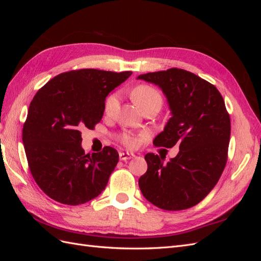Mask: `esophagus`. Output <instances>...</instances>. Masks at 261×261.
<instances>
[{
    "label": "esophagus",
    "instance_id": "obj_1",
    "mask_svg": "<svg viewBox=\"0 0 261 261\" xmlns=\"http://www.w3.org/2000/svg\"><path fill=\"white\" fill-rule=\"evenodd\" d=\"M133 158H135V154H134V153L120 152V160H122V161L129 160V159H133Z\"/></svg>",
    "mask_w": 261,
    "mask_h": 261
}]
</instances>
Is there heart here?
Instances as JSON below:
<instances>
[{
  "instance_id": "1",
  "label": "heart",
  "mask_w": 261,
  "mask_h": 261,
  "mask_svg": "<svg viewBox=\"0 0 261 261\" xmlns=\"http://www.w3.org/2000/svg\"><path fill=\"white\" fill-rule=\"evenodd\" d=\"M132 98L139 108L144 107L152 101H159V102L162 101L160 93L158 92L154 88H152V87L147 86V85L137 86L136 88L132 91ZM118 103H120V99H118V96L116 93L109 96L105 106L106 112L108 114H113L116 111V109L118 108ZM122 143L126 147H134L136 144V139L126 134V135H123L122 137Z\"/></svg>"
}]
</instances>
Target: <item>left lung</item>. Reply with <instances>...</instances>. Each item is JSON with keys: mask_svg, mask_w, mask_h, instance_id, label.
I'll return each instance as SVG.
<instances>
[{"mask_svg": "<svg viewBox=\"0 0 261 261\" xmlns=\"http://www.w3.org/2000/svg\"><path fill=\"white\" fill-rule=\"evenodd\" d=\"M137 80L159 87L171 117L153 144L179 151L164 163L147 153L148 170L138 184L145 198L164 210L194 207L216 186L227 160L231 121L215 86L184 69L170 68L139 75Z\"/></svg>", "mask_w": 261, "mask_h": 261, "instance_id": "1", "label": "left lung"}]
</instances>
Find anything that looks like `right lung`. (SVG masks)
Returning a JSON list of instances; mask_svg holds the SVG:
<instances>
[{
  "label": "right lung",
  "mask_w": 261,
  "mask_h": 261,
  "mask_svg": "<svg viewBox=\"0 0 261 261\" xmlns=\"http://www.w3.org/2000/svg\"><path fill=\"white\" fill-rule=\"evenodd\" d=\"M132 72L78 69L55 76L29 106L22 143L36 183L50 198L76 206L99 196L118 162L112 147L86 154L82 128L101 121L106 98Z\"/></svg>",
  "instance_id": "right-lung-1"
}]
</instances>
